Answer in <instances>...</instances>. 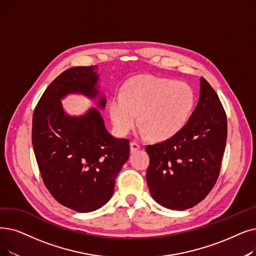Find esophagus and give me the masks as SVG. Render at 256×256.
Returning <instances> with one entry per match:
<instances>
[{
	"mask_svg": "<svg viewBox=\"0 0 256 256\" xmlns=\"http://www.w3.org/2000/svg\"><path fill=\"white\" fill-rule=\"evenodd\" d=\"M130 152H137L138 150H140V146L138 143L136 142H130Z\"/></svg>",
	"mask_w": 256,
	"mask_h": 256,
	"instance_id": "esophagus-1",
	"label": "esophagus"
}]
</instances>
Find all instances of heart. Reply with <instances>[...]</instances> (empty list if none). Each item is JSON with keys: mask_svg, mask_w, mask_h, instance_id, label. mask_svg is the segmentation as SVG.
<instances>
[{"mask_svg": "<svg viewBox=\"0 0 256 256\" xmlns=\"http://www.w3.org/2000/svg\"><path fill=\"white\" fill-rule=\"evenodd\" d=\"M194 94L182 82L141 76L128 82L126 91L110 99V116L115 130L124 136L138 122L141 137L164 140L179 132L192 112Z\"/></svg>", "mask_w": 256, "mask_h": 256, "instance_id": "b5f03b06", "label": "heart"}]
</instances>
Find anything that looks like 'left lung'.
Masks as SVG:
<instances>
[{
    "mask_svg": "<svg viewBox=\"0 0 256 256\" xmlns=\"http://www.w3.org/2000/svg\"><path fill=\"white\" fill-rule=\"evenodd\" d=\"M226 140L225 110L212 86L201 77L198 104L184 128L146 146V182L154 201L185 210L204 200L218 180Z\"/></svg>",
    "mask_w": 256,
    "mask_h": 256,
    "instance_id": "left-lung-1",
    "label": "left lung"
}]
</instances>
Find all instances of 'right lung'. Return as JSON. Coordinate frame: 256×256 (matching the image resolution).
<instances>
[{
	"instance_id": "add662e5",
	"label": "right lung",
	"mask_w": 256,
	"mask_h": 256,
	"mask_svg": "<svg viewBox=\"0 0 256 256\" xmlns=\"http://www.w3.org/2000/svg\"><path fill=\"white\" fill-rule=\"evenodd\" d=\"M98 66H73L44 92L33 113L32 146L42 178L52 196L77 212H91L112 198L115 179L128 161V139L108 132L99 110L106 95ZM82 94L96 102L84 114H66L61 100Z\"/></svg>"
}]
</instances>
